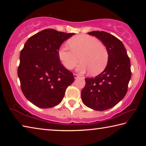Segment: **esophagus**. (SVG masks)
<instances>
[{"label": "esophagus", "instance_id": "34e87169", "mask_svg": "<svg viewBox=\"0 0 146 146\" xmlns=\"http://www.w3.org/2000/svg\"><path fill=\"white\" fill-rule=\"evenodd\" d=\"M73 76H74V78H77L79 77V76H80L78 75H77V74H75V73L73 74Z\"/></svg>", "mask_w": 146, "mask_h": 146}]
</instances>
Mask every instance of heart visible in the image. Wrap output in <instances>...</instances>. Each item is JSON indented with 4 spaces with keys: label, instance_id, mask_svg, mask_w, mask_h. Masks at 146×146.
I'll use <instances>...</instances> for the list:
<instances>
[{
    "label": "heart",
    "instance_id": "b5f03b06",
    "mask_svg": "<svg viewBox=\"0 0 146 146\" xmlns=\"http://www.w3.org/2000/svg\"><path fill=\"white\" fill-rule=\"evenodd\" d=\"M70 49L65 46L58 50V57L64 68L72 70L79 59L82 62L76 68L78 72L91 71L93 75H98L107 65L109 55L108 49L97 38L88 35H80L68 42Z\"/></svg>",
    "mask_w": 146,
    "mask_h": 146
}]
</instances>
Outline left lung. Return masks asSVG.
Returning a JSON list of instances; mask_svg holds the SVG:
<instances>
[{
    "label": "left lung",
    "mask_w": 146,
    "mask_h": 146,
    "mask_svg": "<svg viewBox=\"0 0 146 146\" xmlns=\"http://www.w3.org/2000/svg\"><path fill=\"white\" fill-rule=\"evenodd\" d=\"M88 33L102 42L109 58L102 73L95 77L85 78L81 98L88 108L104 111L117 105L125 97L131 76L130 60L122 42L113 35L99 31Z\"/></svg>",
    "instance_id": "1"
}]
</instances>
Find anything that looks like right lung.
Segmentation results:
<instances>
[{"label": "right lung", "mask_w": 146, "mask_h": 146, "mask_svg": "<svg viewBox=\"0 0 146 146\" xmlns=\"http://www.w3.org/2000/svg\"><path fill=\"white\" fill-rule=\"evenodd\" d=\"M74 34L44 29L28 38L21 51L18 76L21 90L27 99L38 108L58 105L66 88L75 80L58 57L61 44Z\"/></svg>", "instance_id": "1"}]
</instances>
